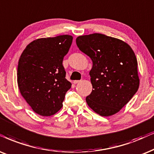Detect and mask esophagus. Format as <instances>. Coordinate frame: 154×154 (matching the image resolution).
<instances>
[{"label":"esophagus","mask_w":154,"mask_h":154,"mask_svg":"<svg viewBox=\"0 0 154 154\" xmlns=\"http://www.w3.org/2000/svg\"><path fill=\"white\" fill-rule=\"evenodd\" d=\"M80 82V81H73V83L74 84H77V83H79Z\"/></svg>","instance_id":"esophagus-1"}]
</instances>
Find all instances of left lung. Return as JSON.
Here are the masks:
<instances>
[{
    "mask_svg": "<svg viewBox=\"0 0 154 154\" xmlns=\"http://www.w3.org/2000/svg\"><path fill=\"white\" fill-rule=\"evenodd\" d=\"M76 45L93 61V91L85 100L95 112L109 117L118 112L138 91L137 57L130 46L103 34L79 36Z\"/></svg>",
    "mask_w": 154,
    "mask_h": 154,
    "instance_id": "left-lung-1",
    "label": "left lung"
}]
</instances>
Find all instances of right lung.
<instances>
[{
    "mask_svg": "<svg viewBox=\"0 0 154 154\" xmlns=\"http://www.w3.org/2000/svg\"><path fill=\"white\" fill-rule=\"evenodd\" d=\"M72 41V36L68 35L39 38L29 43L20 57V92L38 115L51 116L63 106L71 83L66 79L62 62Z\"/></svg>",
    "mask_w": 154,
    "mask_h": 154,
    "instance_id": "right-lung-1",
    "label": "right lung"
}]
</instances>
